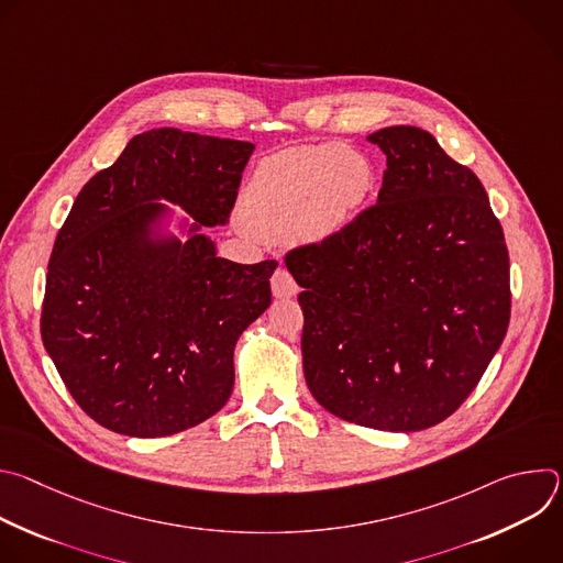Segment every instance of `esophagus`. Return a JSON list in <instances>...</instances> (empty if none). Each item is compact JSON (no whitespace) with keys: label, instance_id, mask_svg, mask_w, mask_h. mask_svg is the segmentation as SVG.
Masks as SVG:
<instances>
[{"label":"esophagus","instance_id":"34e87169","mask_svg":"<svg viewBox=\"0 0 563 563\" xmlns=\"http://www.w3.org/2000/svg\"><path fill=\"white\" fill-rule=\"evenodd\" d=\"M272 291L276 298H291L298 294V285L287 269H276L272 276Z\"/></svg>","mask_w":563,"mask_h":563}]
</instances>
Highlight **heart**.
Here are the masks:
<instances>
[{"label": "heart", "instance_id": "heart-1", "mask_svg": "<svg viewBox=\"0 0 563 563\" xmlns=\"http://www.w3.org/2000/svg\"><path fill=\"white\" fill-rule=\"evenodd\" d=\"M372 189L374 167L363 153L339 144L294 146L256 167L240 211L265 238L325 240L356 218Z\"/></svg>", "mask_w": 563, "mask_h": 563}]
</instances>
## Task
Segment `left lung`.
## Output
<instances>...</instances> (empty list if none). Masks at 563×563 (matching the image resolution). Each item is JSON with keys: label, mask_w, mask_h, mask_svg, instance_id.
<instances>
[{"label": "left lung", "mask_w": 563, "mask_h": 563, "mask_svg": "<svg viewBox=\"0 0 563 563\" xmlns=\"http://www.w3.org/2000/svg\"><path fill=\"white\" fill-rule=\"evenodd\" d=\"M367 140L387 157L376 205L285 256L302 287V372L334 417L417 432L459 410L504 343L508 247L484 185L428 131Z\"/></svg>", "instance_id": "left-lung-1"}]
</instances>
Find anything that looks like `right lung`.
Listing matches in <instances>:
<instances>
[{
    "mask_svg": "<svg viewBox=\"0 0 563 563\" xmlns=\"http://www.w3.org/2000/svg\"><path fill=\"white\" fill-rule=\"evenodd\" d=\"M252 142L151 129L77 194L46 274L42 341L66 389L102 428L155 439L213 417L233 350L269 307L276 261L218 256ZM172 201L195 222L168 224Z\"/></svg>",
    "mask_w": 563,
    "mask_h": 563,
    "instance_id": "obj_1",
    "label": "right lung"
}]
</instances>
